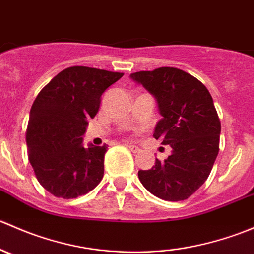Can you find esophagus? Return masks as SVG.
<instances>
[{"instance_id":"34e87169","label":"esophagus","mask_w":254,"mask_h":254,"mask_svg":"<svg viewBox=\"0 0 254 254\" xmlns=\"http://www.w3.org/2000/svg\"><path fill=\"white\" fill-rule=\"evenodd\" d=\"M127 147H129V150L131 151V152H134V153L140 152V147H137V146H135V145H131V143H129V145H127Z\"/></svg>"}]
</instances>
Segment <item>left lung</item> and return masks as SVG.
<instances>
[{"mask_svg": "<svg viewBox=\"0 0 254 254\" xmlns=\"http://www.w3.org/2000/svg\"><path fill=\"white\" fill-rule=\"evenodd\" d=\"M157 99L162 119L153 137L172 153L139 171L142 186L167 201L186 200L204 184L219 153L221 123L207 88L188 72L160 67L130 75Z\"/></svg>", "mask_w": 254, "mask_h": 254, "instance_id": "1", "label": "left lung"}]
</instances>
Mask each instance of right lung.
<instances>
[{
  "instance_id": "add662e5",
  "label": "right lung",
  "mask_w": 254,
  "mask_h": 254,
  "mask_svg": "<svg viewBox=\"0 0 254 254\" xmlns=\"http://www.w3.org/2000/svg\"><path fill=\"white\" fill-rule=\"evenodd\" d=\"M123 75L72 66L35 98L25 131L28 158L38 182L56 198L84 195L103 178L107 145L83 147L82 136L87 119L98 113L103 92Z\"/></svg>"
}]
</instances>
